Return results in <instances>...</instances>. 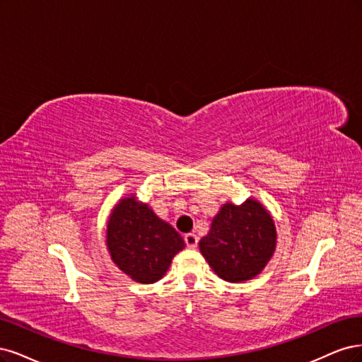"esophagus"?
I'll list each match as a JSON object with an SVG mask.
<instances>
[{
	"mask_svg": "<svg viewBox=\"0 0 362 362\" xmlns=\"http://www.w3.org/2000/svg\"><path fill=\"white\" fill-rule=\"evenodd\" d=\"M185 243L188 248H195L198 245V236L195 233H188V235H185Z\"/></svg>",
	"mask_w": 362,
	"mask_h": 362,
	"instance_id": "1",
	"label": "esophagus"
}]
</instances>
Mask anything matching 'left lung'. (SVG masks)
I'll return each mask as SVG.
<instances>
[{
  "label": "left lung",
  "instance_id": "obj_1",
  "mask_svg": "<svg viewBox=\"0 0 362 362\" xmlns=\"http://www.w3.org/2000/svg\"><path fill=\"white\" fill-rule=\"evenodd\" d=\"M276 231L269 212L250 198L240 206L227 203L212 221L200 251L215 274L228 283L259 275L275 251Z\"/></svg>",
  "mask_w": 362,
  "mask_h": 362
}]
</instances>
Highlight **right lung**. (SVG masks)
<instances>
[{
	"mask_svg": "<svg viewBox=\"0 0 362 362\" xmlns=\"http://www.w3.org/2000/svg\"><path fill=\"white\" fill-rule=\"evenodd\" d=\"M107 243L112 262L126 275L151 284L165 275L174 255L185 248L179 233L134 197L123 198L108 221Z\"/></svg>",
	"mask_w": 362,
	"mask_h": 362,
	"instance_id": "add662e5",
	"label": "right lung"
}]
</instances>
